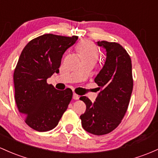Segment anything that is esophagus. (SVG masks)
<instances>
[{"label": "esophagus", "mask_w": 158, "mask_h": 158, "mask_svg": "<svg viewBox=\"0 0 158 158\" xmlns=\"http://www.w3.org/2000/svg\"><path fill=\"white\" fill-rule=\"evenodd\" d=\"M73 98L74 100H79V96L78 94H76L74 93L73 95Z\"/></svg>", "instance_id": "esophagus-1"}]
</instances>
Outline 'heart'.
<instances>
[{
    "label": "heart",
    "mask_w": 158,
    "mask_h": 158,
    "mask_svg": "<svg viewBox=\"0 0 158 158\" xmlns=\"http://www.w3.org/2000/svg\"><path fill=\"white\" fill-rule=\"evenodd\" d=\"M78 54L82 60H89L94 63L98 58V49L92 42L89 40H83L76 46Z\"/></svg>",
    "instance_id": "obj_1"
}]
</instances>
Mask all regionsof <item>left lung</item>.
<instances>
[{
    "mask_svg": "<svg viewBox=\"0 0 158 158\" xmlns=\"http://www.w3.org/2000/svg\"><path fill=\"white\" fill-rule=\"evenodd\" d=\"M104 48L106 58L94 82L100 90L95 102L86 97L80 100L86 104V110L80 115L85 131L94 135L107 134L115 130L127 112L133 81L130 55L119 43L98 41Z\"/></svg>",
    "mask_w": 158,
    "mask_h": 158,
    "instance_id": "obj_1",
    "label": "left lung"
}]
</instances>
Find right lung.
<instances>
[{"label": "right lung", "mask_w": 158, "mask_h": 158, "mask_svg": "<svg viewBox=\"0 0 158 158\" xmlns=\"http://www.w3.org/2000/svg\"><path fill=\"white\" fill-rule=\"evenodd\" d=\"M77 40V36L43 34L31 40L21 53L13 74L15 100L25 123L35 131L52 130L68 107L72 90L55 89L47 79L59 73L64 53Z\"/></svg>", "instance_id": "add662e5"}]
</instances>
